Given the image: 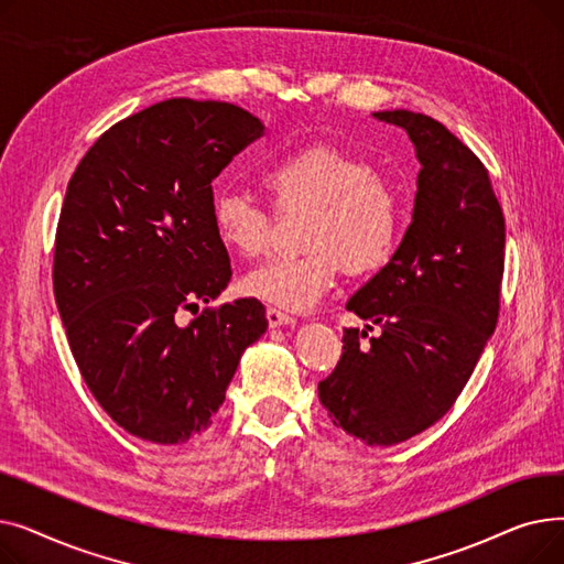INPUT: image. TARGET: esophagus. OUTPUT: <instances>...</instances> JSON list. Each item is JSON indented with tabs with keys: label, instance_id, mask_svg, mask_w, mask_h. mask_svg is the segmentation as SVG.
Segmentation results:
<instances>
[{
	"label": "esophagus",
	"instance_id": "1",
	"mask_svg": "<svg viewBox=\"0 0 564 564\" xmlns=\"http://www.w3.org/2000/svg\"><path fill=\"white\" fill-rule=\"evenodd\" d=\"M267 322H270V327H283V324H292L294 317L276 306H270L267 308Z\"/></svg>",
	"mask_w": 564,
	"mask_h": 564
}]
</instances>
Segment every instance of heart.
<instances>
[{
  "label": "heart",
  "instance_id": "b5f03b06",
  "mask_svg": "<svg viewBox=\"0 0 564 564\" xmlns=\"http://www.w3.org/2000/svg\"><path fill=\"white\" fill-rule=\"evenodd\" d=\"M262 189L276 210H306L297 256L260 264L245 279L258 300L302 311L317 304L338 272L364 276L393 256L400 205L393 185L343 145L317 141L267 164ZM213 224L224 247L258 258L272 242V217L240 192H219Z\"/></svg>",
  "mask_w": 564,
  "mask_h": 564
}]
</instances>
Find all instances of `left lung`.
Returning a JSON list of instances; mask_svg holds the SVG:
<instances>
[{"label": "left lung", "mask_w": 564, "mask_h": 564, "mask_svg": "<svg viewBox=\"0 0 564 564\" xmlns=\"http://www.w3.org/2000/svg\"><path fill=\"white\" fill-rule=\"evenodd\" d=\"M375 116L416 145L413 221L347 302L381 334L366 343L368 332L345 329L340 361L317 391L349 436L395 446L446 416L496 329L506 219L485 164L451 130L406 109Z\"/></svg>", "instance_id": "left-lung-1"}]
</instances>
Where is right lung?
Returning <instances> with one entry per match:
<instances>
[{"mask_svg": "<svg viewBox=\"0 0 564 564\" xmlns=\"http://www.w3.org/2000/svg\"><path fill=\"white\" fill-rule=\"evenodd\" d=\"M262 134L242 107L171 98L111 126L77 164L54 237V300L109 419L177 446L210 427L264 306L217 300L232 272L213 181Z\"/></svg>", "mask_w": 564, "mask_h": 564, "instance_id": "obj_1", "label": "right lung"}]
</instances>
